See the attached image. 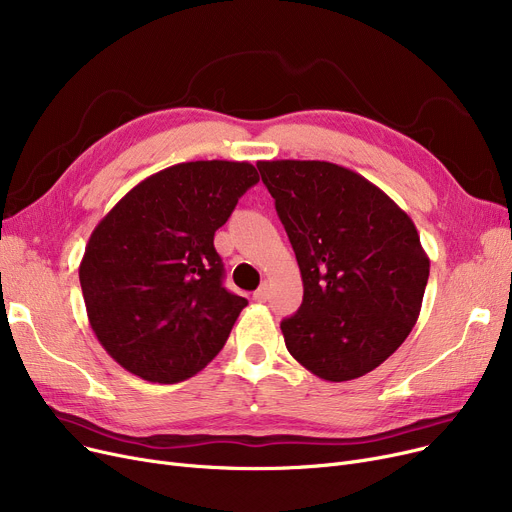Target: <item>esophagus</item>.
<instances>
[{"instance_id":"1","label":"esophagus","mask_w":512,"mask_h":512,"mask_svg":"<svg viewBox=\"0 0 512 512\" xmlns=\"http://www.w3.org/2000/svg\"><path fill=\"white\" fill-rule=\"evenodd\" d=\"M267 297H270V284H267V282H261V286L253 292V299L255 301H267Z\"/></svg>"}]
</instances>
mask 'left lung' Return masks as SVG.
Returning a JSON list of instances; mask_svg holds the SVG:
<instances>
[{
  "instance_id": "obj_1",
  "label": "left lung",
  "mask_w": 512,
  "mask_h": 512,
  "mask_svg": "<svg viewBox=\"0 0 512 512\" xmlns=\"http://www.w3.org/2000/svg\"><path fill=\"white\" fill-rule=\"evenodd\" d=\"M303 278L280 328L317 378L346 382L405 342L429 278L417 228L382 188L330 161H257Z\"/></svg>"
}]
</instances>
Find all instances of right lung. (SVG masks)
Listing matches in <instances>:
<instances>
[{"mask_svg": "<svg viewBox=\"0 0 512 512\" xmlns=\"http://www.w3.org/2000/svg\"><path fill=\"white\" fill-rule=\"evenodd\" d=\"M257 182L249 161H186L139 182L95 226L80 288L97 340L126 371L176 384L222 351L247 299L222 286L213 236Z\"/></svg>", "mask_w": 512, "mask_h": 512, "instance_id": "right-lung-1", "label": "right lung"}]
</instances>
